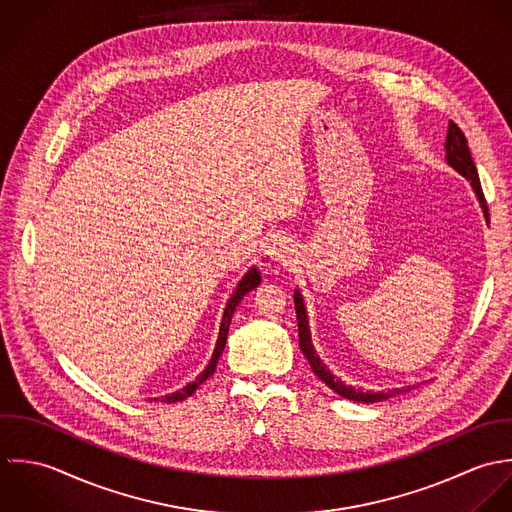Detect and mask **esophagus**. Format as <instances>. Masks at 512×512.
Here are the masks:
<instances>
[{
  "mask_svg": "<svg viewBox=\"0 0 512 512\" xmlns=\"http://www.w3.org/2000/svg\"><path fill=\"white\" fill-rule=\"evenodd\" d=\"M287 241H283V239H273L271 241V245H269V255L275 259V261H281L283 257H285V253H287Z\"/></svg>",
  "mask_w": 512,
  "mask_h": 512,
  "instance_id": "1",
  "label": "esophagus"
}]
</instances>
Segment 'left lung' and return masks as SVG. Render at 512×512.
<instances>
[{"label":"left lung","instance_id":"obj_1","mask_svg":"<svg viewBox=\"0 0 512 512\" xmlns=\"http://www.w3.org/2000/svg\"><path fill=\"white\" fill-rule=\"evenodd\" d=\"M445 150H447V162L459 172L463 174L467 180H471V186L479 198V202L483 205V211H485V217L489 219V207L485 202V194L481 190V182H479V174H477V168H475V162L471 158V152H469V146H467V138L465 134L461 132V128L451 120L449 122V130H447V140H445ZM295 308H297V322H299V346L303 350V354L307 356L308 364L312 368V372L330 388L334 390L338 396L346 398V400H354V402H362V404H372V402H382V400H388L396 394H402L406 390H392L388 394L384 392H360V390H352L350 386L346 388L338 378H334L326 368L324 364L320 362V358L316 356L314 348H312V342H310V332H308V320L307 312H305V303H303V297L299 291H295Z\"/></svg>","mask_w":512,"mask_h":512}]
</instances>
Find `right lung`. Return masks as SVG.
<instances>
[{"mask_svg":"<svg viewBox=\"0 0 512 512\" xmlns=\"http://www.w3.org/2000/svg\"><path fill=\"white\" fill-rule=\"evenodd\" d=\"M259 283H261V275H259V271H257V269H251V271H249V273L239 281V285H237L235 293L231 295V299H229V303H227V307H225V312H223V320H221V328H219V338H217V344H215V350H213V356H211V360H209L207 368H205L204 372H202V374H200L192 384L184 386V388H182L180 392H176V394H170V396L162 398V402H168V404L184 402L186 398H190V396L200 388V384H204L205 380L215 372L217 360H219V356H221V352H223V348H225V342H227V332H229L231 316H233V312H235L237 305L241 303V299H243L247 293H251L253 289H257V285H259Z\"/></svg>","mask_w":512,"mask_h":512,"instance_id":"obj_1","label":"right lung"}]
</instances>
